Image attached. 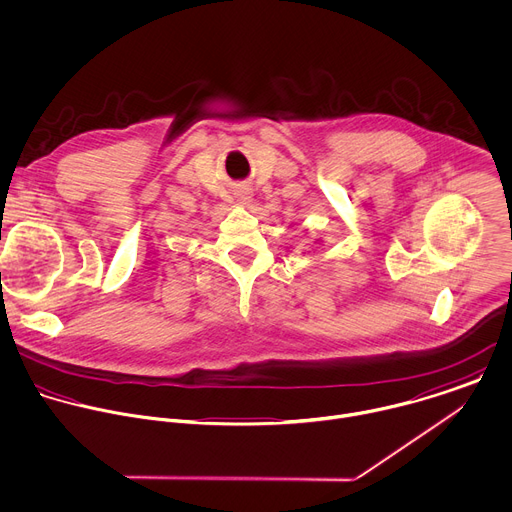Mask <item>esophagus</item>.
<instances>
[{"label":"esophagus","mask_w":512,"mask_h":512,"mask_svg":"<svg viewBox=\"0 0 512 512\" xmlns=\"http://www.w3.org/2000/svg\"><path fill=\"white\" fill-rule=\"evenodd\" d=\"M234 196H236V200H240V202H250V200H252V190L246 188V186H242V188H238V190L234 192Z\"/></svg>","instance_id":"obj_1"}]
</instances>
